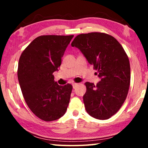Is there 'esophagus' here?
<instances>
[{"label": "esophagus", "mask_w": 148, "mask_h": 148, "mask_svg": "<svg viewBox=\"0 0 148 148\" xmlns=\"http://www.w3.org/2000/svg\"><path fill=\"white\" fill-rule=\"evenodd\" d=\"M77 86H78V84L74 83L73 84H72V86H73V88H74V89H76Z\"/></svg>", "instance_id": "esophagus-1"}]
</instances>
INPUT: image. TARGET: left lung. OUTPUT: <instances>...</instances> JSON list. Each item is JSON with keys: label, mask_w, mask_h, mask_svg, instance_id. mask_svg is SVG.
I'll return each mask as SVG.
<instances>
[{"label": "left lung", "mask_w": 148, "mask_h": 148, "mask_svg": "<svg viewBox=\"0 0 148 148\" xmlns=\"http://www.w3.org/2000/svg\"><path fill=\"white\" fill-rule=\"evenodd\" d=\"M71 45L82 52L101 78L96 86L85 83L86 112L97 119L110 118L121 108L129 92L131 69L126 52L114 37L104 32L79 34Z\"/></svg>", "instance_id": "1"}]
</instances>
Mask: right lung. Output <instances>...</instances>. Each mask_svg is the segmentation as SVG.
<instances>
[{"label":"right lung","instance_id":"add662e5","mask_svg":"<svg viewBox=\"0 0 148 148\" xmlns=\"http://www.w3.org/2000/svg\"><path fill=\"white\" fill-rule=\"evenodd\" d=\"M74 35H42L35 38L20 56L17 77L27 106L45 121L59 119L69 106L72 86H59L53 73Z\"/></svg>","mask_w":148,"mask_h":148}]
</instances>
